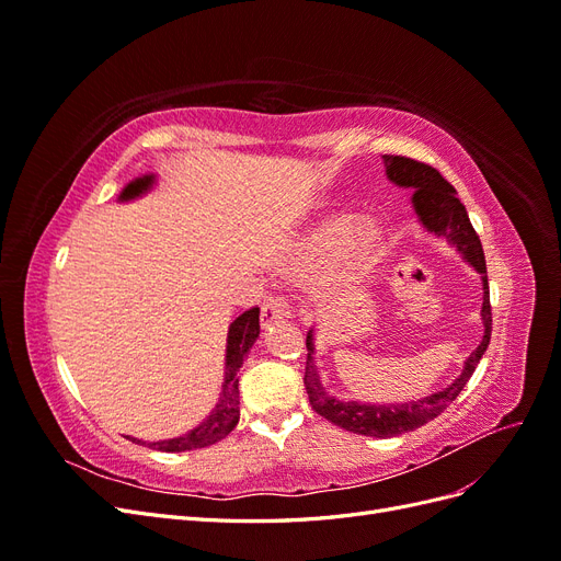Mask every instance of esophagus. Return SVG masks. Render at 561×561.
Instances as JSON below:
<instances>
[{"label":"esophagus","instance_id":"obj_1","mask_svg":"<svg viewBox=\"0 0 561 561\" xmlns=\"http://www.w3.org/2000/svg\"><path fill=\"white\" fill-rule=\"evenodd\" d=\"M285 318H287V304H285V299L271 297V299L264 301V307H262V328L274 325V322L285 320Z\"/></svg>","mask_w":561,"mask_h":561}]
</instances>
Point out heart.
Instances as JSON below:
<instances>
[{
	"mask_svg": "<svg viewBox=\"0 0 561 561\" xmlns=\"http://www.w3.org/2000/svg\"><path fill=\"white\" fill-rule=\"evenodd\" d=\"M390 245L383 219L339 210L316 219L278 254V274L290 280H316L328 274L322 299L342 304L375 276Z\"/></svg>",
	"mask_w": 561,
	"mask_h": 561,
	"instance_id": "heart-1",
	"label": "heart"
}]
</instances>
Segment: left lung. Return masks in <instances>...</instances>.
Instances as JSON below:
<instances>
[{
    "label": "left lung",
    "instance_id": "left-lung-1",
    "mask_svg": "<svg viewBox=\"0 0 561 561\" xmlns=\"http://www.w3.org/2000/svg\"><path fill=\"white\" fill-rule=\"evenodd\" d=\"M386 178L396 186H404L412 190V208L419 217L421 227L428 233L445 239L456 252L478 271L482 280V325L484 334L482 342L478 344L466 363L461 375H458L451 383L445 388L428 393L426 398L407 400V402H358V400H339L330 390L322 386L320 371L316 365V330H309L307 334V371H304V386H307L309 402L313 410L332 421L334 426L367 435V437H396L402 433H410L414 428H421L423 423L433 421L435 416L443 414L447 407L461 393L468 379L472 377L474 367L482 360V355L489 346L491 339V304H489V280H486V262L484 250L480 243V236L474 233L470 217L466 213V206L458 201V194L454 186L439 175L433 165L419 163L407 157H383Z\"/></svg>",
    "mask_w": 561,
    "mask_h": 561
}]
</instances>
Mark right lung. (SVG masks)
Returning <instances> with one entry per match:
<instances>
[{"mask_svg":"<svg viewBox=\"0 0 561 561\" xmlns=\"http://www.w3.org/2000/svg\"><path fill=\"white\" fill-rule=\"evenodd\" d=\"M157 175L149 173L142 178L130 180L122 194H118V201L128 203L145 196L147 192L154 190ZM260 336V309H250L236 318L229 332H227V355H225V383H222V393H219V400L215 404V410L203 419L196 428L186 431L184 435L171 437V439H159V443H142L138 437H128L130 443H142L149 445V449L157 451H190V449H201V447H210L219 439H225L241 419V398H239V369L245 360L248 351L254 346Z\"/></svg>","mask_w":561,"mask_h":561,"instance_id":"right-lung-1","label":"right lung"}]
</instances>
